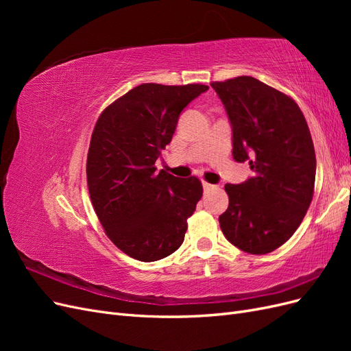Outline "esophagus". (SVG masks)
<instances>
[{
	"label": "esophagus",
	"instance_id": "1",
	"mask_svg": "<svg viewBox=\"0 0 351 351\" xmlns=\"http://www.w3.org/2000/svg\"><path fill=\"white\" fill-rule=\"evenodd\" d=\"M202 186H204V190H205V192H209L210 189H214V187H215L214 184H209V183H206V182L202 183Z\"/></svg>",
	"mask_w": 351,
	"mask_h": 351
}]
</instances>
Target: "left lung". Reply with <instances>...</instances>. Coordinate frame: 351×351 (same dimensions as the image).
<instances>
[{"label":"left lung","mask_w":351,"mask_h":351,"mask_svg":"<svg viewBox=\"0 0 351 351\" xmlns=\"http://www.w3.org/2000/svg\"><path fill=\"white\" fill-rule=\"evenodd\" d=\"M232 129V158L249 161L253 177L226 184L230 204L219 215L226 239L265 254L299 228L313 197L316 156L304 115L290 97L250 76L214 82Z\"/></svg>","instance_id":"8db88e82"}]
</instances>
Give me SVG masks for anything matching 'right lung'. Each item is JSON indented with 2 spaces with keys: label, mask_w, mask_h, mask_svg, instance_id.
Listing matches in <instances>:
<instances>
[{
  "label": "right lung",
  "mask_w": 351,
  "mask_h": 351,
  "mask_svg": "<svg viewBox=\"0 0 351 351\" xmlns=\"http://www.w3.org/2000/svg\"><path fill=\"white\" fill-rule=\"evenodd\" d=\"M208 89L143 83L95 124L86 162L90 200L108 239L133 259L167 258L184 240L204 189L196 177L156 173L155 161L171 142L180 112Z\"/></svg>",
  "instance_id": "right-lung-1"
}]
</instances>
